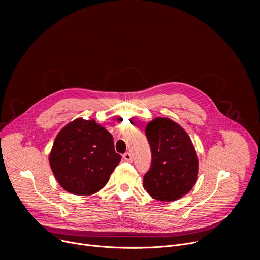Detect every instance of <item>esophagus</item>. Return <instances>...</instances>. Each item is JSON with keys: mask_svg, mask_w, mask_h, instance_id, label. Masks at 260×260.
Segmentation results:
<instances>
[{"mask_svg": "<svg viewBox=\"0 0 260 260\" xmlns=\"http://www.w3.org/2000/svg\"><path fill=\"white\" fill-rule=\"evenodd\" d=\"M122 157H123V159L126 160V161H133V155H132V153H129V152L124 153Z\"/></svg>", "mask_w": 260, "mask_h": 260, "instance_id": "obj_1", "label": "esophagus"}]
</instances>
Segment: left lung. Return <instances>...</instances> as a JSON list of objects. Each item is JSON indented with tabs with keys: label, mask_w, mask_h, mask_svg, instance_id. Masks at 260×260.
<instances>
[{
	"label": "left lung",
	"mask_w": 260,
	"mask_h": 260,
	"mask_svg": "<svg viewBox=\"0 0 260 260\" xmlns=\"http://www.w3.org/2000/svg\"><path fill=\"white\" fill-rule=\"evenodd\" d=\"M145 132L152 153L143 179L145 190L161 202L188 193L197 181L199 161L187 133L169 118H155Z\"/></svg>",
	"instance_id": "obj_1"
}]
</instances>
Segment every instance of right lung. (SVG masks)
<instances>
[{
	"mask_svg": "<svg viewBox=\"0 0 260 260\" xmlns=\"http://www.w3.org/2000/svg\"><path fill=\"white\" fill-rule=\"evenodd\" d=\"M120 160L112 135L94 120L82 118L70 122L58 133L49 155L60 186L77 196L102 189Z\"/></svg>",
	"mask_w": 260,
	"mask_h": 260,
	"instance_id": "1",
	"label": "right lung"
}]
</instances>
